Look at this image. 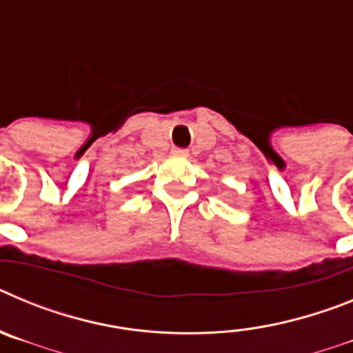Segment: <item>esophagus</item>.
<instances>
[{
	"label": "esophagus",
	"mask_w": 353,
	"mask_h": 353,
	"mask_svg": "<svg viewBox=\"0 0 353 353\" xmlns=\"http://www.w3.org/2000/svg\"><path fill=\"white\" fill-rule=\"evenodd\" d=\"M173 154L180 155V157H187V155H189V150H187V148H179V146H174Z\"/></svg>",
	"instance_id": "1"
}]
</instances>
